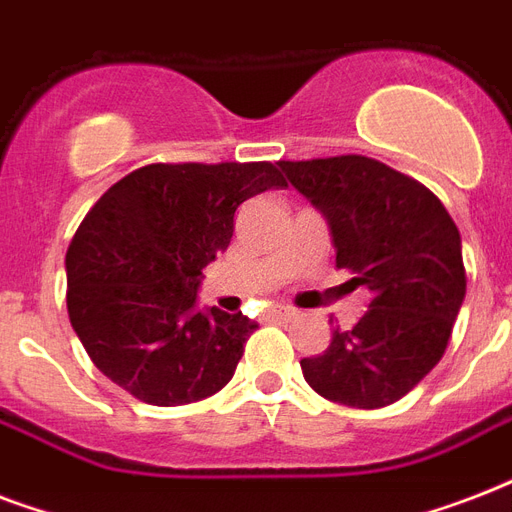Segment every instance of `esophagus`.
I'll return each instance as SVG.
<instances>
[{
	"label": "esophagus",
	"mask_w": 512,
	"mask_h": 512,
	"mask_svg": "<svg viewBox=\"0 0 512 512\" xmlns=\"http://www.w3.org/2000/svg\"><path fill=\"white\" fill-rule=\"evenodd\" d=\"M268 316H276V319H295L297 313L289 308V305H268Z\"/></svg>",
	"instance_id": "obj_1"
}]
</instances>
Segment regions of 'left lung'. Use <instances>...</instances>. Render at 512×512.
Listing matches in <instances>:
<instances>
[{
	"instance_id": "1",
	"label": "left lung",
	"mask_w": 512,
	"mask_h": 512,
	"mask_svg": "<svg viewBox=\"0 0 512 512\" xmlns=\"http://www.w3.org/2000/svg\"><path fill=\"white\" fill-rule=\"evenodd\" d=\"M279 167L327 217L337 268L372 292L356 327L332 329L329 348L300 361L305 382L335 404H393L449 345L468 284L460 231L436 193L369 156Z\"/></svg>"
}]
</instances>
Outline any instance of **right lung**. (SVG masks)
I'll return each mask as SVG.
<instances>
[{"mask_svg":"<svg viewBox=\"0 0 512 512\" xmlns=\"http://www.w3.org/2000/svg\"><path fill=\"white\" fill-rule=\"evenodd\" d=\"M284 185L271 162L148 164L95 201L66 252V305L108 380L154 406L228 385L257 324L199 311L201 268L231 244L239 204Z\"/></svg>","mask_w":512,"mask_h":512,"instance_id":"obj_1","label":"right lung"}]
</instances>
